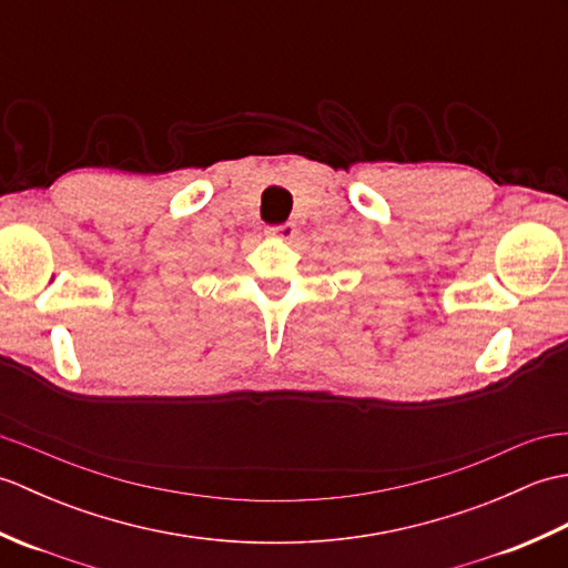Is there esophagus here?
<instances>
[{
	"label": "esophagus",
	"instance_id": "obj_1",
	"mask_svg": "<svg viewBox=\"0 0 568 568\" xmlns=\"http://www.w3.org/2000/svg\"><path fill=\"white\" fill-rule=\"evenodd\" d=\"M295 234H297L295 224H277V226L265 229V236L275 239V241H293Z\"/></svg>",
	"mask_w": 568,
	"mask_h": 568
}]
</instances>
